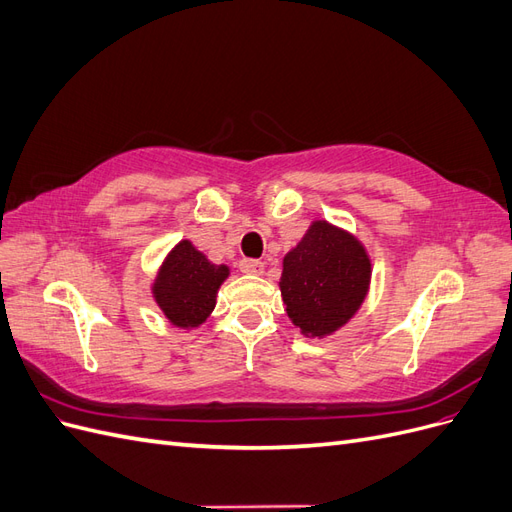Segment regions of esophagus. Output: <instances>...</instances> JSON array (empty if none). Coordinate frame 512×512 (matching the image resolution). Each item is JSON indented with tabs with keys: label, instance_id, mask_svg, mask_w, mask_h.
<instances>
[{
	"label": "esophagus",
	"instance_id": "obj_1",
	"mask_svg": "<svg viewBox=\"0 0 512 512\" xmlns=\"http://www.w3.org/2000/svg\"><path fill=\"white\" fill-rule=\"evenodd\" d=\"M239 269L247 275H260L262 271H265V265H262V262L256 258H243L239 262Z\"/></svg>",
	"mask_w": 512,
	"mask_h": 512
}]
</instances>
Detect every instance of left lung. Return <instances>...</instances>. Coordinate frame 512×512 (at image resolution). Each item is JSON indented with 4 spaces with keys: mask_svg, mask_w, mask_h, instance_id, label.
Returning a JSON list of instances; mask_svg holds the SVG:
<instances>
[{
    "mask_svg": "<svg viewBox=\"0 0 512 512\" xmlns=\"http://www.w3.org/2000/svg\"><path fill=\"white\" fill-rule=\"evenodd\" d=\"M369 275L359 241L327 222H314L284 258L280 288L290 320L305 335L333 333L361 307Z\"/></svg>",
    "mask_w": 512,
    "mask_h": 512,
    "instance_id": "1",
    "label": "left lung"
}]
</instances>
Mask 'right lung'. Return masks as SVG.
Segmentation results:
<instances>
[{"label": "right lung", "mask_w": 512, "mask_h": 512, "mask_svg": "<svg viewBox=\"0 0 512 512\" xmlns=\"http://www.w3.org/2000/svg\"><path fill=\"white\" fill-rule=\"evenodd\" d=\"M228 277V267L211 265L190 241L175 245L160 269L153 294L175 327H198L215 307V294Z\"/></svg>", "instance_id": "right-lung-1"}]
</instances>
